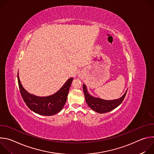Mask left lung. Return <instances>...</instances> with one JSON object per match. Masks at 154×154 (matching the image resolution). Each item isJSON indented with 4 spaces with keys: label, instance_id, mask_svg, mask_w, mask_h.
Segmentation results:
<instances>
[{
    "label": "left lung",
    "instance_id": "left-lung-1",
    "mask_svg": "<svg viewBox=\"0 0 154 154\" xmlns=\"http://www.w3.org/2000/svg\"><path fill=\"white\" fill-rule=\"evenodd\" d=\"M83 89L85 100L88 105L93 110L99 113H107L118 107L122 102L127 91V90L125 91V93L121 97L118 99L108 100L95 97L90 95L88 91L87 88L85 84L83 85Z\"/></svg>",
    "mask_w": 154,
    "mask_h": 154
}]
</instances>
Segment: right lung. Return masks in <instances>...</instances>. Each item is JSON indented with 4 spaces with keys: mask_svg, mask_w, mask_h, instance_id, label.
Here are the masks:
<instances>
[{
    "mask_svg": "<svg viewBox=\"0 0 154 154\" xmlns=\"http://www.w3.org/2000/svg\"><path fill=\"white\" fill-rule=\"evenodd\" d=\"M72 80L73 78L69 79L55 94L46 97H39L30 94L24 88L17 73L19 90L24 101L32 111L42 116H52L61 110L66 102Z\"/></svg>",
    "mask_w": 154,
    "mask_h": 154,
    "instance_id": "1",
    "label": "right lung"
}]
</instances>
